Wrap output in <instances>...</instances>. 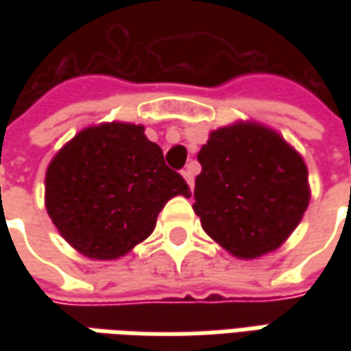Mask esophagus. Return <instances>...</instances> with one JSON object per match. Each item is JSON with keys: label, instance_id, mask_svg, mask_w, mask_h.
Wrapping results in <instances>:
<instances>
[{"label": "esophagus", "instance_id": "obj_1", "mask_svg": "<svg viewBox=\"0 0 351 351\" xmlns=\"http://www.w3.org/2000/svg\"><path fill=\"white\" fill-rule=\"evenodd\" d=\"M182 176L185 178V182L189 183V187L193 189V185H195V182H193V168H191V166H187V168L182 171Z\"/></svg>", "mask_w": 351, "mask_h": 351}]
</instances>
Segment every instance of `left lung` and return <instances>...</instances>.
I'll list each match as a JSON object with an SVG mask.
<instances>
[{"instance_id": "left-lung-1", "label": "left lung", "mask_w": 351, "mask_h": 351, "mask_svg": "<svg viewBox=\"0 0 351 351\" xmlns=\"http://www.w3.org/2000/svg\"><path fill=\"white\" fill-rule=\"evenodd\" d=\"M197 160L193 210L207 234L236 258L279 248L308 207L303 158L277 132L238 123L210 132Z\"/></svg>"}]
</instances>
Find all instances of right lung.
<instances>
[{"label":"right lung","mask_w":351,"mask_h":351,"mask_svg":"<svg viewBox=\"0 0 351 351\" xmlns=\"http://www.w3.org/2000/svg\"><path fill=\"white\" fill-rule=\"evenodd\" d=\"M45 189L58 232L93 260L125 256L152 234L158 213L171 197L191 195L144 127L128 123L77 132L52 158Z\"/></svg>","instance_id":"1"}]
</instances>
